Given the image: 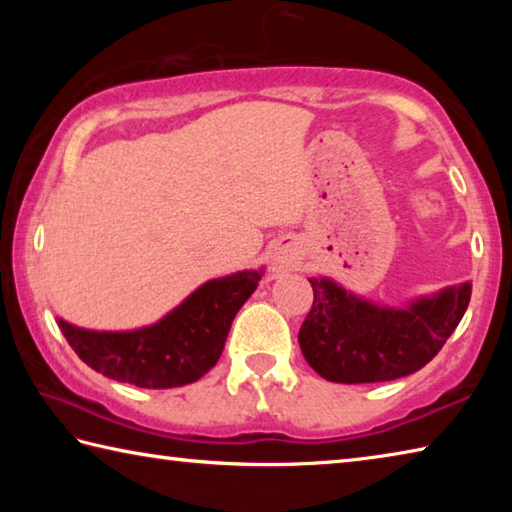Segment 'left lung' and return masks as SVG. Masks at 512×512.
I'll return each mask as SVG.
<instances>
[{
    "label": "left lung",
    "instance_id": "1",
    "mask_svg": "<svg viewBox=\"0 0 512 512\" xmlns=\"http://www.w3.org/2000/svg\"><path fill=\"white\" fill-rule=\"evenodd\" d=\"M314 302L298 332L311 368L336 384H372L411 375L436 357L470 305V282L388 309L354 298L339 284L311 280Z\"/></svg>",
    "mask_w": 512,
    "mask_h": 512
}]
</instances>
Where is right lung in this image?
<instances>
[{
	"mask_svg": "<svg viewBox=\"0 0 512 512\" xmlns=\"http://www.w3.org/2000/svg\"><path fill=\"white\" fill-rule=\"evenodd\" d=\"M262 273L212 280L151 327L90 332L58 320L72 350L92 370L140 388H173L201 379L219 361L230 325Z\"/></svg>",
	"mask_w": 512,
	"mask_h": 512,
	"instance_id": "add662e5",
	"label": "right lung"
}]
</instances>
